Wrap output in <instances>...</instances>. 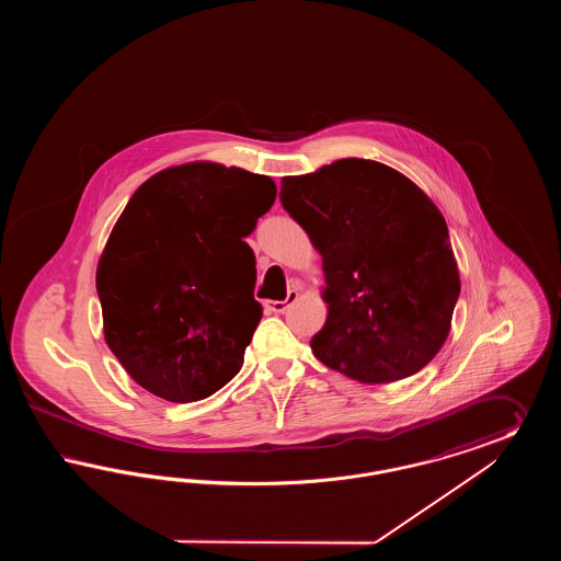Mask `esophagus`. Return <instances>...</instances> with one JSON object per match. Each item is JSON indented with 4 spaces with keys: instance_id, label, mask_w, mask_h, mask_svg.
Wrapping results in <instances>:
<instances>
[{
    "instance_id": "esophagus-1",
    "label": "esophagus",
    "mask_w": 561,
    "mask_h": 561,
    "mask_svg": "<svg viewBox=\"0 0 561 561\" xmlns=\"http://www.w3.org/2000/svg\"><path fill=\"white\" fill-rule=\"evenodd\" d=\"M296 296H298L296 290H290L286 300H271V302H267L265 307H267L268 311H273V313H286V311H288V307H290L294 300H296Z\"/></svg>"
}]
</instances>
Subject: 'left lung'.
Listing matches in <instances>:
<instances>
[{"mask_svg":"<svg viewBox=\"0 0 561 561\" xmlns=\"http://www.w3.org/2000/svg\"><path fill=\"white\" fill-rule=\"evenodd\" d=\"M279 199L323 263L328 318L311 339L313 355L370 385L425 368L460 294L435 204L398 170L357 158L286 176Z\"/></svg>","mask_w":561,"mask_h":561,"instance_id":"left-lung-1","label":"left lung"}]
</instances>
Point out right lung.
I'll list each match as a JSON object with an SVG mask.
<instances>
[{
  "label": "right lung",
  "instance_id": "obj_1",
  "mask_svg": "<svg viewBox=\"0 0 561 561\" xmlns=\"http://www.w3.org/2000/svg\"><path fill=\"white\" fill-rule=\"evenodd\" d=\"M275 195L268 176L206 161L136 188L101 256L96 293L108 348L142 389L187 403L240 373L263 318L243 238Z\"/></svg>",
  "mask_w": 561,
  "mask_h": 561
}]
</instances>
